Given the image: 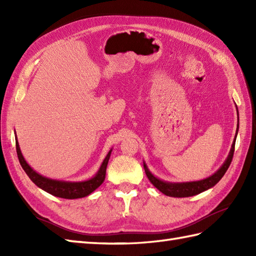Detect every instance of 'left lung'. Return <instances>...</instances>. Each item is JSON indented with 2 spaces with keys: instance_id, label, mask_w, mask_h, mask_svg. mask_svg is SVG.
I'll list each match as a JSON object with an SVG mask.
<instances>
[{
  "instance_id": "obj_1",
  "label": "left lung",
  "mask_w": 256,
  "mask_h": 256,
  "mask_svg": "<svg viewBox=\"0 0 256 256\" xmlns=\"http://www.w3.org/2000/svg\"><path fill=\"white\" fill-rule=\"evenodd\" d=\"M238 131V130H236ZM234 148H236V138L234 142L232 144V148L230 150V154L228 156L226 160L224 162V164L222 165L220 170L214 172V175L210 176L209 178H206L204 180L200 182H182V184H172V182H162L160 179H157L154 177L150 170H148V167L144 164V170L145 174L148 178L150 179V182L154 184V186L162 192V194H165L166 196H170V197H190V196H194L198 194L200 192H204V190L209 189L211 187H214V184L218 182L220 179L224 177L226 172L229 168L232 158H233V154H234Z\"/></svg>"
}]
</instances>
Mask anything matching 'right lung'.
<instances>
[{"label": "right lung", "instance_id": "obj_1", "mask_svg": "<svg viewBox=\"0 0 256 256\" xmlns=\"http://www.w3.org/2000/svg\"><path fill=\"white\" fill-rule=\"evenodd\" d=\"M15 140H16V153H18L20 164L22 167H23V170L27 174V176L30 178V180L34 182L36 186L42 188V190H45L47 192H50L52 196H56V197L64 198V199L82 198V197H86V196L90 194L92 192H94V190L99 187L103 182H104L106 166L108 162V158H110L111 150L108 153L106 160L102 162L99 172H98V174L94 178H91L86 182H66L54 180V179L42 177V175H40V174H37L35 170H32L28 166V164L25 162L23 155L20 153L18 138Z\"/></svg>", "mask_w": 256, "mask_h": 256}]
</instances>
